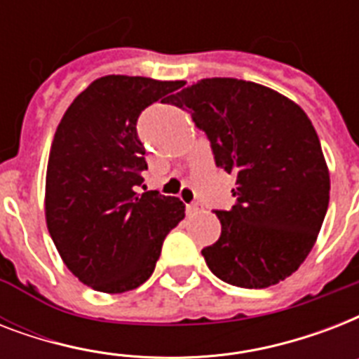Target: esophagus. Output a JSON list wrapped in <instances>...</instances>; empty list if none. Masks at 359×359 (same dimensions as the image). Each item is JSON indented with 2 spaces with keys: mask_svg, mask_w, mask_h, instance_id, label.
I'll return each mask as SVG.
<instances>
[{
  "mask_svg": "<svg viewBox=\"0 0 359 359\" xmlns=\"http://www.w3.org/2000/svg\"><path fill=\"white\" fill-rule=\"evenodd\" d=\"M201 210L203 207L199 205V203H188V205H186V212L188 214H197V212H201Z\"/></svg>",
  "mask_w": 359,
  "mask_h": 359,
  "instance_id": "obj_1",
  "label": "esophagus"
}]
</instances>
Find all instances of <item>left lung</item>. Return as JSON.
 <instances>
[{"instance_id": "1", "label": "left lung", "mask_w": 359, "mask_h": 359, "mask_svg": "<svg viewBox=\"0 0 359 359\" xmlns=\"http://www.w3.org/2000/svg\"><path fill=\"white\" fill-rule=\"evenodd\" d=\"M207 134L214 162L236 177L222 235L201 253L210 272L242 289L289 278L309 255L330 201V175L304 109L253 81L207 78L171 100Z\"/></svg>"}]
</instances>
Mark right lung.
<instances>
[{
  "label": "right lung",
  "mask_w": 359,
  "mask_h": 359,
  "mask_svg": "<svg viewBox=\"0 0 359 359\" xmlns=\"http://www.w3.org/2000/svg\"><path fill=\"white\" fill-rule=\"evenodd\" d=\"M179 87L104 76L74 98L57 126L46 173L48 231L70 272L100 292L145 283L163 238L184 218L177 197L137 194L147 162L135 124L143 109Z\"/></svg>",
  "instance_id": "1"
}]
</instances>
